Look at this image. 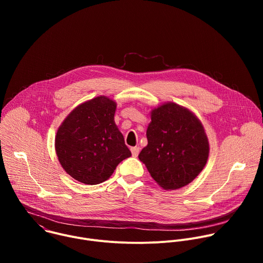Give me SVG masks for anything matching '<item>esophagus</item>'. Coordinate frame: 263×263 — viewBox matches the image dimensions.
I'll use <instances>...</instances> for the list:
<instances>
[{
    "instance_id": "esophagus-1",
    "label": "esophagus",
    "mask_w": 263,
    "mask_h": 263,
    "mask_svg": "<svg viewBox=\"0 0 263 263\" xmlns=\"http://www.w3.org/2000/svg\"><path fill=\"white\" fill-rule=\"evenodd\" d=\"M131 153L134 157H137L139 154V147L138 146H132L131 147Z\"/></svg>"
}]
</instances>
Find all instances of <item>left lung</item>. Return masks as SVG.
I'll list each match as a JSON object with an SVG mask.
<instances>
[{
  "label": "left lung",
  "instance_id": "8db88e82",
  "mask_svg": "<svg viewBox=\"0 0 263 263\" xmlns=\"http://www.w3.org/2000/svg\"><path fill=\"white\" fill-rule=\"evenodd\" d=\"M149 116L147 144L138 158L161 189H182L208 160L210 146L203 124L192 110L174 102L153 107Z\"/></svg>",
  "mask_w": 263,
  "mask_h": 263
}]
</instances>
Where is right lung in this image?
<instances>
[{"instance_id":"obj_1","label":"right lung","mask_w":263,"mask_h":263,"mask_svg":"<svg viewBox=\"0 0 263 263\" xmlns=\"http://www.w3.org/2000/svg\"><path fill=\"white\" fill-rule=\"evenodd\" d=\"M116 110L115 100L99 96L73 108L59 126L56 155L74 180L88 185L102 183L131 156L115 122Z\"/></svg>"}]
</instances>
